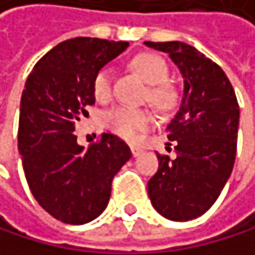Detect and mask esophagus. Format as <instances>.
Returning <instances> with one entry per match:
<instances>
[{"label":"esophagus","mask_w":255,"mask_h":255,"mask_svg":"<svg viewBox=\"0 0 255 255\" xmlns=\"http://www.w3.org/2000/svg\"><path fill=\"white\" fill-rule=\"evenodd\" d=\"M140 153H142V148H139V147H136V145H131V155L136 158V156H139Z\"/></svg>","instance_id":"esophagus-1"}]
</instances>
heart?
I'll list each match as a JSON object with an SVG mask.
<instances>
[{
	"instance_id": "b5f03b06",
	"label": "heart",
	"mask_w": 255,
	"mask_h": 255,
	"mask_svg": "<svg viewBox=\"0 0 255 255\" xmlns=\"http://www.w3.org/2000/svg\"><path fill=\"white\" fill-rule=\"evenodd\" d=\"M131 66L144 77L145 82L150 83L147 93V99L153 105L161 110L170 108L176 99V93L173 86L169 85L167 76H169V68L165 62L156 54L142 52L137 54L131 60ZM113 93V72L111 68L102 66L97 69L93 77V94L100 102H105L111 97ZM102 125L107 130L115 134L133 140L137 137L140 131L147 130L153 125V115L147 108H133L127 105H119L102 115Z\"/></svg>"
}]
</instances>
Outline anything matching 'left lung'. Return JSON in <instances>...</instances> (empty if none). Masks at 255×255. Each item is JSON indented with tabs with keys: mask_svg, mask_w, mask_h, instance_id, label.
<instances>
[{
	"mask_svg": "<svg viewBox=\"0 0 255 255\" xmlns=\"http://www.w3.org/2000/svg\"><path fill=\"white\" fill-rule=\"evenodd\" d=\"M145 44L169 54L184 79L183 104L165 130L176 158L156 153L159 169L147 184L148 197L162 217L187 222L211 209L231 176L240 108L225 71L193 46Z\"/></svg>",
	"mask_w": 255,
	"mask_h": 255,
	"instance_id": "8db88e82",
	"label": "left lung"
}]
</instances>
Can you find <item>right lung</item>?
<instances>
[{"instance_id":"obj_1","label":"right lung","mask_w":255,"mask_h":255,"mask_svg":"<svg viewBox=\"0 0 255 255\" xmlns=\"http://www.w3.org/2000/svg\"><path fill=\"white\" fill-rule=\"evenodd\" d=\"M128 48L127 41L77 37L58 43L29 74L19 105L18 151L33 198L54 218L83 225L105 211L111 183L131 150L104 133L85 148L76 124L96 102L93 77Z\"/></svg>"}]
</instances>
